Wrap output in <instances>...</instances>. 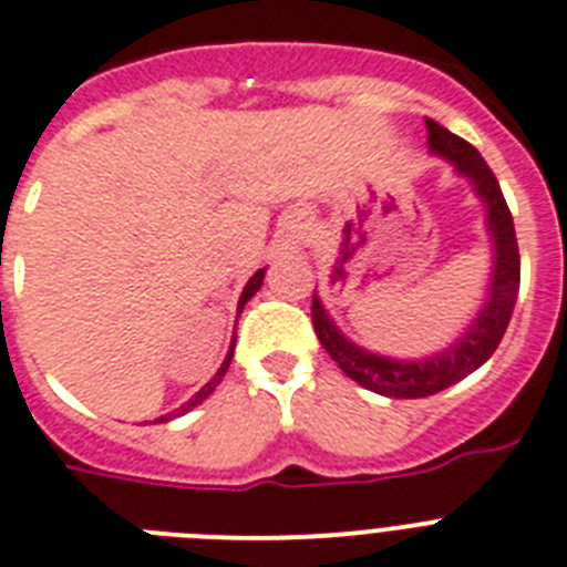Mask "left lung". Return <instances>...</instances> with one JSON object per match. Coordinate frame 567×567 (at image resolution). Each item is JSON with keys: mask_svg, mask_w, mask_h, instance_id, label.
Masks as SVG:
<instances>
[{"mask_svg": "<svg viewBox=\"0 0 567 567\" xmlns=\"http://www.w3.org/2000/svg\"><path fill=\"white\" fill-rule=\"evenodd\" d=\"M425 124L431 154L449 159L454 165V172L468 177V183L475 186V195L486 206V227H489L492 238V279L489 288H486V302H483L481 315L443 352L416 358V361H404V358L375 355V352L355 347L347 334H340V329L334 326V320H331L317 293L315 302H311V323H315L317 338L331 355V361L338 363L340 370L347 372L352 381H358L361 388L390 395V399H425V395H434L463 381L468 372H475L477 367L489 361L492 352L498 349L501 338H504V331H507L515 297H518V282H522V259H518L513 215H509V206L501 195V186L492 168L466 140L445 131L443 124H436L434 118H427Z\"/></svg>", "mask_w": 567, "mask_h": 567, "instance_id": "8db88e82", "label": "left lung"}]
</instances>
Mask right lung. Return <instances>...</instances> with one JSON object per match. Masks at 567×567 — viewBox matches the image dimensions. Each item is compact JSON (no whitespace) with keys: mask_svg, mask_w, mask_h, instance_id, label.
Masks as SVG:
<instances>
[{"mask_svg":"<svg viewBox=\"0 0 567 567\" xmlns=\"http://www.w3.org/2000/svg\"><path fill=\"white\" fill-rule=\"evenodd\" d=\"M261 282H265V270H256V274H252V279H250V282L244 285L241 299H238V315H241V308L247 306V299H250L252 293L259 291V288H261ZM233 352H236V338H233V343H229V352H227V358H224V363H220V367H218V372H215V375H212V379L206 381L204 388L197 390V393L192 395V399H188V402L183 404V408H177V411H174V413H165V416H159V419H156V422H168V419L179 416V413H188V411H192V408H197V404L204 402L206 395H209L212 390L218 388V384H220V379H224V372L229 370V361H233Z\"/></svg>","mask_w":567,"mask_h":567,"instance_id":"right-lung-1","label":"right lung"}]
</instances>
